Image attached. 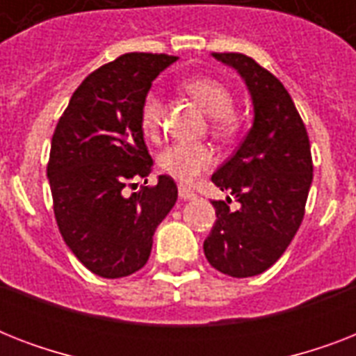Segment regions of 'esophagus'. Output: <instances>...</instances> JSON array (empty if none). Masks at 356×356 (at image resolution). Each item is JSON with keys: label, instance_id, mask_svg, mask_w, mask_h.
<instances>
[{"label": "esophagus", "instance_id": "34e87169", "mask_svg": "<svg viewBox=\"0 0 356 356\" xmlns=\"http://www.w3.org/2000/svg\"><path fill=\"white\" fill-rule=\"evenodd\" d=\"M179 197H181V200H195V197H197V194H195L194 190L186 188V186H183V184H181V186H179Z\"/></svg>", "mask_w": 356, "mask_h": 356}]
</instances>
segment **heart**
Segmentation results:
<instances>
[{
	"label": "heart",
	"instance_id": "heart-1",
	"mask_svg": "<svg viewBox=\"0 0 356 356\" xmlns=\"http://www.w3.org/2000/svg\"><path fill=\"white\" fill-rule=\"evenodd\" d=\"M183 88L200 103L209 116H212V127L218 133L231 134L236 129L234 96L222 81L209 75H197L184 81ZM162 118H164V107L161 96L159 92L149 90L140 105V127L147 138H159ZM214 162H216L214 151L207 144H197V142H175L168 145L159 155V166L162 172L184 184L195 183L203 173L214 166Z\"/></svg>",
	"mask_w": 356,
	"mask_h": 356
}]
</instances>
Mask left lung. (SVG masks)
Here are the masks:
<instances>
[{
    "label": "left lung",
    "instance_id": "left-lung-1",
    "mask_svg": "<svg viewBox=\"0 0 356 356\" xmlns=\"http://www.w3.org/2000/svg\"><path fill=\"white\" fill-rule=\"evenodd\" d=\"M242 75L254 120L234 155L212 175L240 203L231 211L212 201L216 223L203 249L212 268L231 277H253L279 260L303 222L312 183V155L305 123L275 75L242 53H212Z\"/></svg>",
    "mask_w": 356,
    "mask_h": 356
}]
</instances>
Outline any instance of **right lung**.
<instances>
[{"label":"right lung","instance_id":"right-lung-1","mask_svg":"<svg viewBox=\"0 0 356 356\" xmlns=\"http://www.w3.org/2000/svg\"><path fill=\"white\" fill-rule=\"evenodd\" d=\"M177 57L125 53L86 77L58 120L47 177L58 231L85 268L105 279L127 277L149 259L153 234L177 201V184L161 175L140 127L151 83ZM134 178L145 184L131 196Z\"/></svg>","mask_w":356,"mask_h":356}]
</instances>
